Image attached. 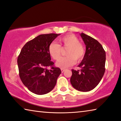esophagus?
<instances>
[{"label": "esophagus", "mask_w": 121, "mask_h": 121, "mask_svg": "<svg viewBox=\"0 0 121 121\" xmlns=\"http://www.w3.org/2000/svg\"><path fill=\"white\" fill-rule=\"evenodd\" d=\"M61 72H62V73H63L65 71V69H61Z\"/></svg>", "instance_id": "esophagus-1"}]
</instances>
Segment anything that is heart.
Here are the masks:
<instances>
[{
	"mask_svg": "<svg viewBox=\"0 0 121 121\" xmlns=\"http://www.w3.org/2000/svg\"><path fill=\"white\" fill-rule=\"evenodd\" d=\"M60 45L53 42L48 46V53L50 56L57 60L60 58L62 48H68L66 52L67 56L62 57L56 62V65L62 69L71 66L75 63L76 60L80 61L85 56V50L83 45L74 35H68L59 39Z\"/></svg>",
	"mask_w": 121,
	"mask_h": 121,
	"instance_id": "obj_1",
	"label": "heart"
}]
</instances>
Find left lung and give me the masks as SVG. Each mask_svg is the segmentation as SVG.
Listing matches in <instances>:
<instances>
[{"mask_svg": "<svg viewBox=\"0 0 121 121\" xmlns=\"http://www.w3.org/2000/svg\"><path fill=\"white\" fill-rule=\"evenodd\" d=\"M86 45L85 56L78 66L80 70L72 69L70 83L78 91L87 92L97 86L105 71L106 52L95 39L85 34H80Z\"/></svg>", "mask_w": 121, "mask_h": 121, "instance_id": "obj_1", "label": "left lung"}]
</instances>
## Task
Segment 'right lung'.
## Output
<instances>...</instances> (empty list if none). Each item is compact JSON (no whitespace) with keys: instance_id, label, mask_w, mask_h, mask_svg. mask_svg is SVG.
Wrapping results in <instances>:
<instances>
[{"instance_id":"obj_1","label":"right lung","mask_w":121,"mask_h":121,"mask_svg":"<svg viewBox=\"0 0 121 121\" xmlns=\"http://www.w3.org/2000/svg\"><path fill=\"white\" fill-rule=\"evenodd\" d=\"M60 34L40 35L24 45L17 58L19 76L30 91L38 95L54 89L61 71L51 61L48 46ZM50 66L51 69L48 67Z\"/></svg>"}]
</instances>
